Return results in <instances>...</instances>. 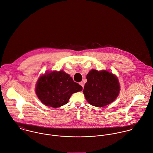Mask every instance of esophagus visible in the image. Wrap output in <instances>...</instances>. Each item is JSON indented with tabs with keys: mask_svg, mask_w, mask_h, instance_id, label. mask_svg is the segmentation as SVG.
<instances>
[{
	"mask_svg": "<svg viewBox=\"0 0 153 153\" xmlns=\"http://www.w3.org/2000/svg\"><path fill=\"white\" fill-rule=\"evenodd\" d=\"M79 84H80V85L82 86V87L83 88V87H84V83H83V82H80Z\"/></svg>",
	"mask_w": 153,
	"mask_h": 153,
	"instance_id": "1",
	"label": "esophagus"
}]
</instances>
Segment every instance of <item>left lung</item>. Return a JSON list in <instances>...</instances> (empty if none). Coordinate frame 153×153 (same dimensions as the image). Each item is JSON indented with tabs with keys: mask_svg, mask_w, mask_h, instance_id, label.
Here are the masks:
<instances>
[{
	"mask_svg": "<svg viewBox=\"0 0 153 153\" xmlns=\"http://www.w3.org/2000/svg\"><path fill=\"white\" fill-rule=\"evenodd\" d=\"M83 93L88 102L96 107H103L118 97L120 85L117 77L106 71L91 70L86 76Z\"/></svg>",
	"mask_w": 153,
	"mask_h": 153,
	"instance_id": "obj_1",
	"label": "left lung"
}]
</instances>
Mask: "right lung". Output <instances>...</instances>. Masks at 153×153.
Wrapping results in <instances>:
<instances>
[{"instance_id": "1", "label": "right lung", "mask_w": 153, "mask_h": 153, "mask_svg": "<svg viewBox=\"0 0 153 153\" xmlns=\"http://www.w3.org/2000/svg\"><path fill=\"white\" fill-rule=\"evenodd\" d=\"M82 89L69 74L61 70L47 72L40 76L36 84L35 92L43 104L57 108L67 103L73 93Z\"/></svg>"}]
</instances>
